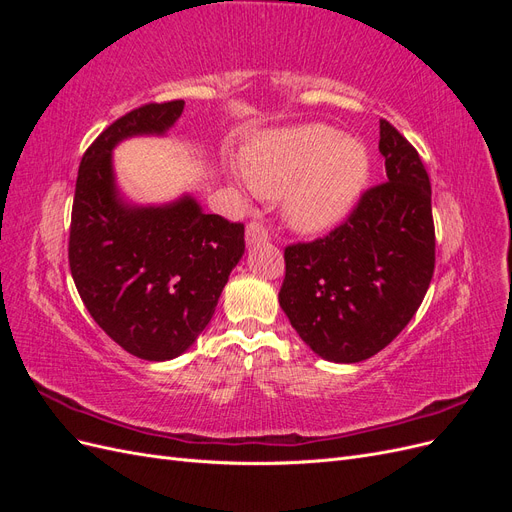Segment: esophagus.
I'll list each match as a JSON object with an SVG mask.
<instances>
[{
  "instance_id": "34e87169",
  "label": "esophagus",
  "mask_w": 512,
  "mask_h": 512,
  "mask_svg": "<svg viewBox=\"0 0 512 512\" xmlns=\"http://www.w3.org/2000/svg\"><path fill=\"white\" fill-rule=\"evenodd\" d=\"M269 239V232L267 228L262 226V222H250L245 228V243L247 245H258V243H265Z\"/></svg>"
}]
</instances>
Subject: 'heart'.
<instances>
[{"instance_id":"heart-1","label":"heart","mask_w":512,"mask_h":512,"mask_svg":"<svg viewBox=\"0 0 512 512\" xmlns=\"http://www.w3.org/2000/svg\"><path fill=\"white\" fill-rule=\"evenodd\" d=\"M243 173L258 194H284L292 230L322 235L359 205L371 177V153L361 138L305 123L256 138L243 151Z\"/></svg>"}]
</instances>
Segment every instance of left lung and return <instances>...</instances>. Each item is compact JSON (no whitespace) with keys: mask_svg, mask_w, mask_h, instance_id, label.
<instances>
[{"mask_svg":"<svg viewBox=\"0 0 512 512\" xmlns=\"http://www.w3.org/2000/svg\"><path fill=\"white\" fill-rule=\"evenodd\" d=\"M386 183L367 190L346 224L288 245L280 305L324 361L359 363L406 329L436 262L431 185L416 149L380 119Z\"/></svg>","mask_w":512,"mask_h":512,"instance_id":"8db88e82","label":"left lung"}]
</instances>
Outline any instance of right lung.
Returning <instances> with one entry per match:
<instances>
[{
	"instance_id": "obj_1",
	"label": "right lung",
	"mask_w": 512,
	"mask_h": 512,
	"mask_svg": "<svg viewBox=\"0 0 512 512\" xmlns=\"http://www.w3.org/2000/svg\"><path fill=\"white\" fill-rule=\"evenodd\" d=\"M183 104L134 108L91 143L70 224V271L87 312L123 350L158 363L177 359L205 331L245 252L243 224L205 213L192 194L136 205L119 188L115 147L166 136Z\"/></svg>"
}]
</instances>
